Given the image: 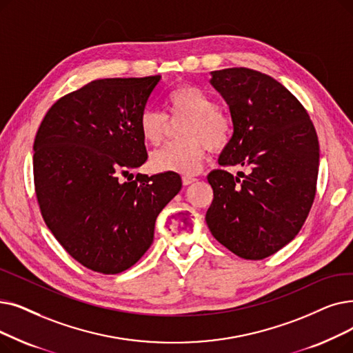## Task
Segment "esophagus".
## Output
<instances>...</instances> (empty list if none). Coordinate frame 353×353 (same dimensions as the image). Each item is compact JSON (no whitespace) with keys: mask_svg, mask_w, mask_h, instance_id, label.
Returning <instances> with one entry per match:
<instances>
[{"mask_svg":"<svg viewBox=\"0 0 353 353\" xmlns=\"http://www.w3.org/2000/svg\"><path fill=\"white\" fill-rule=\"evenodd\" d=\"M183 185L185 186H189V185H192V183H194L197 179H194V177H190V176H183Z\"/></svg>","mask_w":353,"mask_h":353,"instance_id":"obj_1","label":"esophagus"}]
</instances>
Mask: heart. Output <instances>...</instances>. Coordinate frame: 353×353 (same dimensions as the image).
I'll list each match as a JSON object with an SVG mask.
<instances>
[{"instance_id":"heart-1","label":"heart","mask_w":353,"mask_h":353,"mask_svg":"<svg viewBox=\"0 0 353 353\" xmlns=\"http://www.w3.org/2000/svg\"><path fill=\"white\" fill-rule=\"evenodd\" d=\"M168 115L145 108L139 118L143 140L160 145L172 124L185 121L179 130L180 141L152 152L151 167L156 172L193 176L202 170L208 150L221 151L232 139V118L218 108L206 90L194 85H180L167 95Z\"/></svg>"}]
</instances>
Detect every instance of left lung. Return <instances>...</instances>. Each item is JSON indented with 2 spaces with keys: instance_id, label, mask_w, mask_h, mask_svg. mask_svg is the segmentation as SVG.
Listing matches in <instances>:
<instances>
[{
  "instance_id": "left-lung-1",
  "label": "left lung",
  "mask_w": 353,
  "mask_h": 353,
  "mask_svg": "<svg viewBox=\"0 0 353 353\" xmlns=\"http://www.w3.org/2000/svg\"><path fill=\"white\" fill-rule=\"evenodd\" d=\"M210 83L231 111L234 134L221 165H247L238 177L208 176L212 235L245 259H263L293 241L314 202L319 141L300 101L271 76L247 68L212 72Z\"/></svg>"
}]
</instances>
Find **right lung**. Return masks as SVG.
<instances>
[{
	"label": "right lung",
	"instance_id": "add662e5",
	"mask_svg": "<svg viewBox=\"0 0 353 353\" xmlns=\"http://www.w3.org/2000/svg\"><path fill=\"white\" fill-rule=\"evenodd\" d=\"M161 79H97L57 99L34 140V189L48 228L76 261L119 274L145 254L177 173L137 174L147 161L139 118ZM131 176V174H130Z\"/></svg>",
	"mask_w": 353,
	"mask_h": 353
}]
</instances>
